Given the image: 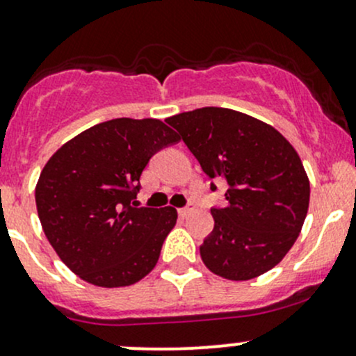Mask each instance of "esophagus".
<instances>
[{"label":"esophagus","mask_w":356,"mask_h":356,"mask_svg":"<svg viewBox=\"0 0 356 356\" xmlns=\"http://www.w3.org/2000/svg\"><path fill=\"white\" fill-rule=\"evenodd\" d=\"M193 210H195V204H193V201H189L184 208H181V210H179V215H181V217H188Z\"/></svg>","instance_id":"1"}]
</instances>
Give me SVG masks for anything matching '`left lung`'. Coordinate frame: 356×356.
<instances>
[{"instance_id": "obj_1", "label": "left lung", "mask_w": 356, "mask_h": 356, "mask_svg": "<svg viewBox=\"0 0 356 356\" xmlns=\"http://www.w3.org/2000/svg\"><path fill=\"white\" fill-rule=\"evenodd\" d=\"M210 179L224 181V207L200 246L203 264L229 281L274 268L298 239L310 182L288 139L241 111L204 106L167 118Z\"/></svg>"}]
</instances>
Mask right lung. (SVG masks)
Listing matches in <instances>:
<instances>
[{"instance_id": "1", "label": "right lung", "mask_w": 356, "mask_h": 356, "mask_svg": "<svg viewBox=\"0 0 356 356\" xmlns=\"http://www.w3.org/2000/svg\"><path fill=\"white\" fill-rule=\"evenodd\" d=\"M175 143L179 136L156 118H113L75 136L44 165L35 186L42 231L86 282L122 288L155 268L177 211L134 200L152 156Z\"/></svg>"}]
</instances>
